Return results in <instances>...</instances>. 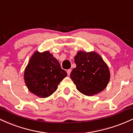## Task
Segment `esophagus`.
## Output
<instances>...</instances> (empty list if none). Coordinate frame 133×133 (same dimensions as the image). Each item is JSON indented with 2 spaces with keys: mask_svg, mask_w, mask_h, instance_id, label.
I'll return each instance as SVG.
<instances>
[{
  "mask_svg": "<svg viewBox=\"0 0 133 133\" xmlns=\"http://www.w3.org/2000/svg\"><path fill=\"white\" fill-rule=\"evenodd\" d=\"M71 72V69H68V71H67V73H68V76L70 75Z\"/></svg>",
  "mask_w": 133,
  "mask_h": 133,
  "instance_id": "esophagus-1",
  "label": "esophagus"
}]
</instances>
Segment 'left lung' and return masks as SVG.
Returning <instances> with one entry per match:
<instances>
[{"mask_svg": "<svg viewBox=\"0 0 133 133\" xmlns=\"http://www.w3.org/2000/svg\"><path fill=\"white\" fill-rule=\"evenodd\" d=\"M76 68L71 78L77 89L86 96H93L103 91L110 79L108 65L95 52L79 51L74 57Z\"/></svg>", "mask_w": 133, "mask_h": 133, "instance_id": "obj_1", "label": "left lung"}]
</instances>
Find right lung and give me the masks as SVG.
<instances>
[{
  "instance_id": "add662e5",
  "label": "right lung",
  "mask_w": 133,
  "mask_h": 133,
  "mask_svg": "<svg viewBox=\"0 0 133 133\" xmlns=\"http://www.w3.org/2000/svg\"><path fill=\"white\" fill-rule=\"evenodd\" d=\"M67 76L60 64L49 51L35 52L24 71V80L28 89L38 97H49L57 89Z\"/></svg>"
}]
</instances>
